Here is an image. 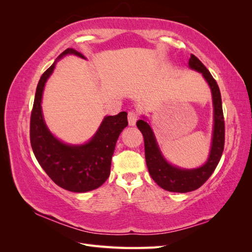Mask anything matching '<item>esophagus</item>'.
Wrapping results in <instances>:
<instances>
[{
    "label": "esophagus",
    "instance_id": "obj_1",
    "mask_svg": "<svg viewBox=\"0 0 252 252\" xmlns=\"http://www.w3.org/2000/svg\"><path fill=\"white\" fill-rule=\"evenodd\" d=\"M138 119H139V113L136 111L131 110V111L128 112V123L130 126H134L135 123H136V121H138Z\"/></svg>",
    "mask_w": 252,
    "mask_h": 252
}]
</instances>
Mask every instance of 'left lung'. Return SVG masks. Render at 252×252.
Masks as SVG:
<instances>
[{
    "label": "left lung",
    "mask_w": 252,
    "mask_h": 252,
    "mask_svg": "<svg viewBox=\"0 0 252 252\" xmlns=\"http://www.w3.org/2000/svg\"><path fill=\"white\" fill-rule=\"evenodd\" d=\"M189 67L201 72L210 86L213 102V134L209 158L202 167L195 169H181L166 161L158 148L156 136L146 121L139 120L136 126L144 136L145 158L151 178L157 184L167 191L185 193L200 188L209 179L220 162L224 150L225 123L222 107V97L217 81L213 79L209 70L201 61L191 55L189 59Z\"/></svg>",
    "instance_id": "obj_1"
}]
</instances>
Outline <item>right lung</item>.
<instances>
[{
	"label": "right lung",
	"instance_id": "obj_1",
	"mask_svg": "<svg viewBox=\"0 0 252 252\" xmlns=\"http://www.w3.org/2000/svg\"><path fill=\"white\" fill-rule=\"evenodd\" d=\"M66 55L85 59L81 52L67 48L58 60ZM56 63L42 74L37 84L30 117V143L37 162L58 186L72 192L90 191L103 185L109 177L116 143L128 125L127 112L105 117L96 133L86 144L68 145L58 140L45 124L41 106L45 83Z\"/></svg>",
	"mask_w": 252,
	"mask_h": 252
}]
</instances>
